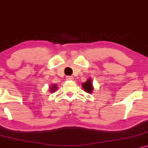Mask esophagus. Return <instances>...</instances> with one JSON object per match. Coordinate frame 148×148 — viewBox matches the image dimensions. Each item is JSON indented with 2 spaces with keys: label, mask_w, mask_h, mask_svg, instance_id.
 I'll return each mask as SVG.
<instances>
[{
  "label": "esophagus",
  "mask_w": 148,
  "mask_h": 148,
  "mask_svg": "<svg viewBox=\"0 0 148 148\" xmlns=\"http://www.w3.org/2000/svg\"><path fill=\"white\" fill-rule=\"evenodd\" d=\"M67 79H68V80H72V79H73V77H72V76H67Z\"/></svg>",
  "instance_id": "1"
}]
</instances>
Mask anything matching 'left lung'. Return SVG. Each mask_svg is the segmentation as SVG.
Instances as JSON below:
<instances>
[{
  "label": "left lung",
  "mask_w": 148,
  "mask_h": 148,
  "mask_svg": "<svg viewBox=\"0 0 148 148\" xmlns=\"http://www.w3.org/2000/svg\"><path fill=\"white\" fill-rule=\"evenodd\" d=\"M82 87H83V90L88 93H92L93 91L94 88L92 86V83L91 79H88V81H85V83H82Z\"/></svg>",
  "instance_id": "8db88e82"
}]
</instances>
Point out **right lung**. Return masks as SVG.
<instances>
[{
	"label": "right lung",
	"instance_id": "add662e5",
	"mask_svg": "<svg viewBox=\"0 0 148 148\" xmlns=\"http://www.w3.org/2000/svg\"><path fill=\"white\" fill-rule=\"evenodd\" d=\"M49 90H50V92H54L56 90V85H54V84L53 85H51Z\"/></svg>",
	"mask_w": 148,
	"mask_h": 148
}]
</instances>
